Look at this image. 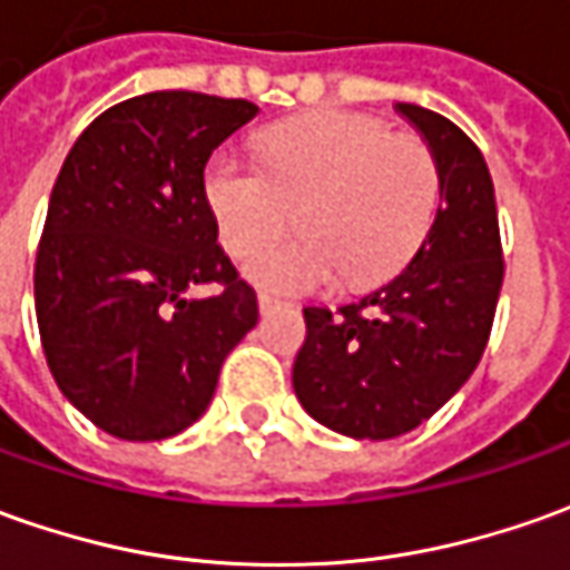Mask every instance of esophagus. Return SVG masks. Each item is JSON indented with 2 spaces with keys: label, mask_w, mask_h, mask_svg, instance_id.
Masks as SVG:
<instances>
[{
  "label": "esophagus",
  "mask_w": 570,
  "mask_h": 570,
  "mask_svg": "<svg viewBox=\"0 0 570 570\" xmlns=\"http://www.w3.org/2000/svg\"><path fill=\"white\" fill-rule=\"evenodd\" d=\"M286 302H281V299H274V296H268V293H262V296H258V312H262V315H271V312H277V308H284Z\"/></svg>",
  "instance_id": "1"
}]
</instances>
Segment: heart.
I'll list each match as a JSON object with an SVG mask.
<instances>
[{
  "mask_svg": "<svg viewBox=\"0 0 570 570\" xmlns=\"http://www.w3.org/2000/svg\"><path fill=\"white\" fill-rule=\"evenodd\" d=\"M265 165L236 149L205 161L203 193L220 246L249 255L283 229L301 203L303 234L258 250L246 277L271 293H312L336 274L374 286L402 271L431 234L443 177L431 146L393 137L390 124L355 111H312L262 134Z\"/></svg>",
  "mask_w": 570,
  "mask_h": 570,
  "instance_id": "1",
  "label": "heart"
}]
</instances>
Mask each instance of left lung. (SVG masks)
<instances>
[{"label":"left lung","mask_w":570,"mask_h":570,"mask_svg":"<svg viewBox=\"0 0 570 570\" xmlns=\"http://www.w3.org/2000/svg\"><path fill=\"white\" fill-rule=\"evenodd\" d=\"M396 111L436 155V220L393 281L340 312L302 308L305 343L293 362L302 409L352 440L415 431L462 390L487 350L505 271L478 146L431 108L396 102Z\"/></svg>","instance_id":"left-lung-1"}]
</instances>
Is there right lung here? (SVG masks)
<instances>
[{
  "label": "right lung",
  "mask_w": 570,
  "mask_h": 570,
  "mask_svg": "<svg viewBox=\"0 0 570 570\" xmlns=\"http://www.w3.org/2000/svg\"><path fill=\"white\" fill-rule=\"evenodd\" d=\"M255 115L246 99L146 92L102 111L61 165L33 271L42 352L65 399L118 440L199 421L258 321L203 193L205 161ZM203 283L222 293L193 297Z\"/></svg>",
  "instance_id": "obj_1"
}]
</instances>
